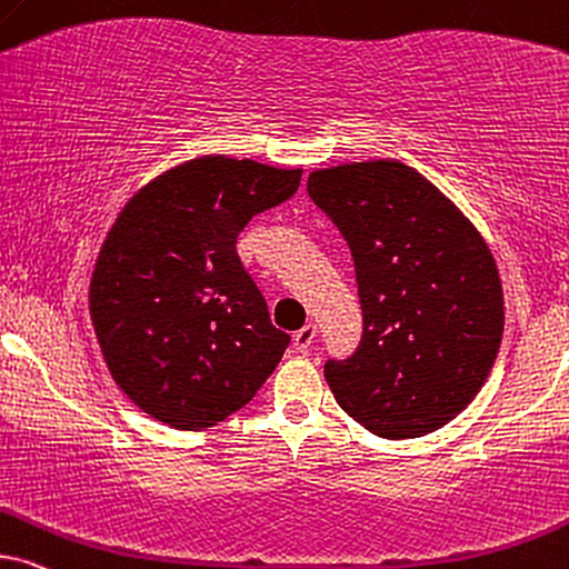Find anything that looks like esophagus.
Wrapping results in <instances>:
<instances>
[{"mask_svg":"<svg viewBox=\"0 0 569 569\" xmlns=\"http://www.w3.org/2000/svg\"><path fill=\"white\" fill-rule=\"evenodd\" d=\"M313 339H316V323H306V327L295 331V337H292L295 350H298V352H308V350H311Z\"/></svg>","mask_w":569,"mask_h":569,"instance_id":"34e87169","label":"esophagus"}]
</instances>
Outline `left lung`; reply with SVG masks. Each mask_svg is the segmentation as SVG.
Here are the masks:
<instances>
[{
    "mask_svg": "<svg viewBox=\"0 0 569 569\" xmlns=\"http://www.w3.org/2000/svg\"><path fill=\"white\" fill-rule=\"evenodd\" d=\"M308 196L348 240L363 339L323 366L339 408L381 439L441 429L489 379L505 331L497 261L473 221L397 159L316 169Z\"/></svg>",
    "mask_w": 569,
    "mask_h": 569,
    "instance_id": "obj_1",
    "label": "left lung"
}]
</instances>
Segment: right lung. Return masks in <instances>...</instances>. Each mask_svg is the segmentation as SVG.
<instances>
[{
    "label": "right lung",
    "instance_id": "add662e5",
    "mask_svg": "<svg viewBox=\"0 0 569 569\" xmlns=\"http://www.w3.org/2000/svg\"><path fill=\"white\" fill-rule=\"evenodd\" d=\"M302 169L221 153L182 161L124 203L96 258L88 311L117 387L151 418L203 431L253 400L290 335L242 269L238 234Z\"/></svg>",
    "mask_w": 569,
    "mask_h": 569
}]
</instances>
